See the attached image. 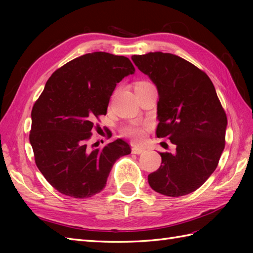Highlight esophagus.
<instances>
[{
  "mask_svg": "<svg viewBox=\"0 0 253 253\" xmlns=\"http://www.w3.org/2000/svg\"><path fill=\"white\" fill-rule=\"evenodd\" d=\"M143 151H144V149H142V148H139V147H132L131 148V152L133 154H141Z\"/></svg>",
  "mask_w": 253,
  "mask_h": 253,
  "instance_id": "1",
  "label": "esophagus"
}]
</instances>
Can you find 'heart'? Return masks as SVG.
Instances as JSON below:
<instances>
[{
  "instance_id": "obj_1",
  "label": "heart",
  "mask_w": 253,
  "mask_h": 253,
  "mask_svg": "<svg viewBox=\"0 0 253 253\" xmlns=\"http://www.w3.org/2000/svg\"><path fill=\"white\" fill-rule=\"evenodd\" d=\"M124 135L129 137L133 141L140 142L144 138V129L143 127L137 125V124H132V125L127 126L124 129Z\"/></svg>"
}]
</instances>
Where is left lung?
I'll return each instance as SVG.
<instances>
[{"label":"left lung","mask_w":253,"mask_h":253,"mask_svg":"<svg viewBox=\"0 0 253 253\" xmlns=\"http://www.w3.org/2000/svg\"><path fill=\"white\" fill-rule=\"evenodd\" d=\"M159 92L158 138H168L175 153H160L162 163L148 176L150 187L168 197L197 190L215 170L225 148L227 117L208 75L170 53L132 55Z\"/></svg>","instance_id":"8db88e82"}]
</instances>
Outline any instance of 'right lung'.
Wrapping results in <instances>:
<instances>
[{
	"mask_svg": "<svg viewBox=\"0 0 253 253\" xmlns=\"http://www.w3.org/2000/svg\"><path fill=\"white\" fill-rule=\"evenodd\" d=\"M133 73L129 58L93 52L66 63L46 82L32 107L29 141L38 169L58 192L79 199L96 195L116 160L131 152L123 139L93 150L87 141L116 84Z\"/></svg>",
	"mask_w": 253,
	"mask_h": 253,
	"instance_id": "obj_1",
	"label": "right lung"
}]
</instances>
